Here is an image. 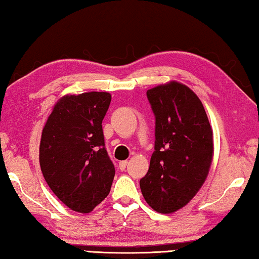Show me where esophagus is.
Returning a JSON list of instances; mask_svg holds the SVG:
<instances>
[{"mask_svg":"<svg viewBox=\"0 0 259 259\" xmlns=\"http://www.w3.org/2000/svg\"><path fill=\"white\" fill-rule=\"evenodd\" d=\"M127 164H128V161H127V160H122V161H120V162H119V168L121 169V171H123V169L126 168Z\"/></svg>","mask_w":259,"mask_h":259,"instance_id":"1","label":"esophagus"}]
</instances>
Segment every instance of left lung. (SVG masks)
Segmentation results:
<instances>
[{"instance_id": "obj_1", "label": "left lung", "mask_w": 259, "mask_h": 259, "mask_svg": "<svg viewBox=\"0 0 259 259\" xmlns=\"http://www.w3.org/2000/svg\"><path fill=\"white\" fill-rule=\"evenodd\" d=\"M155 116L154 152L140 189L147 204L172 213L203 185L213 158V133L199 98L171 81L147 91Z\"/></svg>"}]
</instances>
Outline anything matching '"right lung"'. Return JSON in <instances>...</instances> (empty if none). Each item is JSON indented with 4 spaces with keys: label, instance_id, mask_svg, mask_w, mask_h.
Segmentation results:
<instances>
[{
    "label": "right lung",
    "instance_id": "add662e5",
    "mask_svg": "<svg viewBox=\"0 0 259 259\" xmlns=\"http://www.w3.org/2000/svg\"><path fill=\"white\" fill-rule=\"evenodd\" d=\"M107 92L65 95L42 131L40 166L48 186L70 210L90 213L108 196L115 168L105 147Z\"/></svg>",
    "mask_w": 259,
    "mask_h": 259
}]
</instances>
